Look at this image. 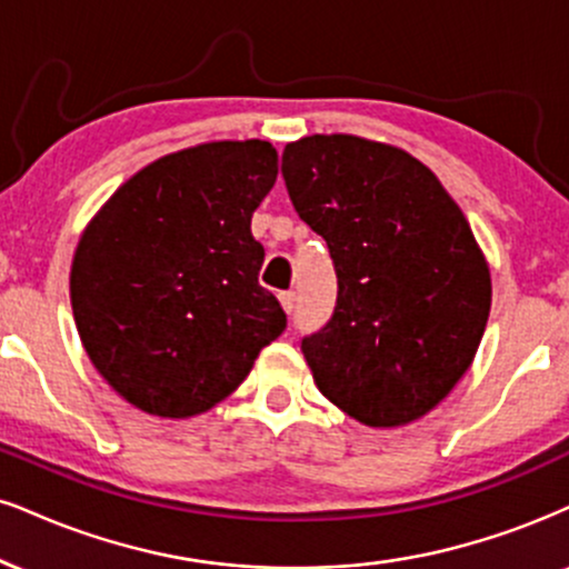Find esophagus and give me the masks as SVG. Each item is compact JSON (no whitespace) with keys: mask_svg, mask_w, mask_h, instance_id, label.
Listing matches in <instances>:
<instances>
[{"mask_svg":"<svg viewBox=\"0 0 569 569\" xmlns=\"http://www.w3.org/2000/svg\"><path fill=\"white\" fill-rule=\"evenodd\" d=\"M279 303H282L287 313H292V308H296V292H292V290L279 292Z\"/></svg>","mask_w":569,"mask_h":569,"instance_id":"obj_1","label":"esophagus"}]
</instances>
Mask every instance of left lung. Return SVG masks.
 Listing matches in <instances>:
<instances>
[{
	"instance_id": "left-lung-1",
	"label": "left lung",
	"mask_w": 569,
	"mask_h": 569,
	"mask_svg": "<svg viewBox=\"0 0 569 569\" xmlns=\"http://www.w3.org/2000/svg\"><path fill=\"white\" fill-rule=\"evenodd\" d=\"M282 177L338 273L332 317L300 342L317 388L369 427L425 417L469 369L490 313L465 213L417 158L359 137L290 142Z\"/></svg>"
}]
</instances>
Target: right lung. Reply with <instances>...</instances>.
Wrapping results in <instances>:
<instances>
[{"instance_id":"1","label":"right lung","mask_w":569,"mask_h":569,"mask_svg":"<svg viewBox=\"0 0 569 569\" xmlns=\"http://www.w3.org/2000/svg\"><path fill=\"white\" fill-rule=\"evenodd\" d=\"M277 181L261 139L173 152L131 177L91 219L70 269V303L91 363L152 417L208 411L284 332L258 284L252 210Z\"/></svg>"}]
</instances>
